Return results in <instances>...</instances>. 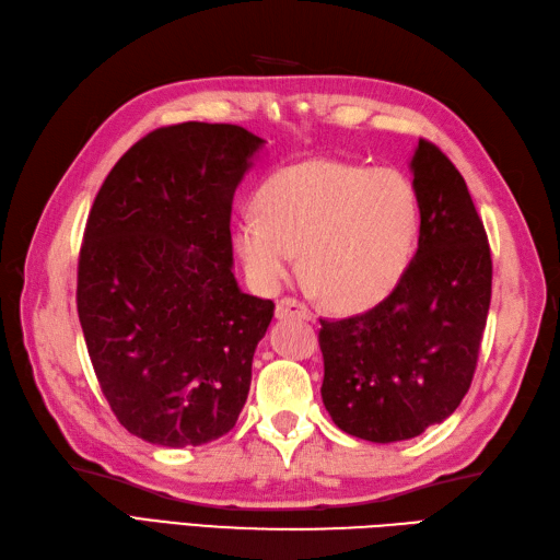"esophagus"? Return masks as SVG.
Listing matches in <instances>:
<instances>
[{
	"label": "esophagus",
	"instance_id": "1",
	"mask_svg": "<svg viewBox=\"0 0 560 560\" xmlns=\"http://www.w3.org/2000/svg\"><path fill=\"white\" fill-rule=\"evenodd\" d=\"M277 317L279 319H291V317L315 319V312H312L303 301H298V298H281L277 303Z\"/></svg>",
	"mask_w": 560,
	"mask_h": 560
}]
</instances>
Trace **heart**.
Returning <instances> with one entry per match:
<instances>
[{"label":"heart","mask_w":560,"mask_h":560,"mask_svg":"<svg viewBox=\"0 0 560 560\" xmlns=\"http://www.w3.org/2000/svg\"><path fill=\"white\" fill-rule=\"evenodd\" d=\"M418 233L420 198L406 174L317 160L267 180L259 214L238 219L236 250L265 291L291 275L301 253L305 277L327 303L360 310L396 289Z\"/></svg>","instance_id":"heart-1"}]
</instances>
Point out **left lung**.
<instances>
[{"label":"left lung","mask_w":560,"mask_h":560,"mask_svg":"<svg viewBox=\"0 0 560 560\" xmlns=\"http://www.w3.org/2000/svg\"><path fill=\"white\" fill-rule=\"evenodd\" d=\"M418 253L380 305L319 319L322 400L346 434L392 444L444 422L472 384L491 303L487 231L465 178L434 142L410 162Z\"/></svg>","instance_id":"obj_1"}]
</instances>
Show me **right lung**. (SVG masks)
Segmentation results:
<instances>
[{"label": "right lung", "instance_id": "add662e5", "mask_svg": "<svg viewBox=\"0 0 560 560\" xmlns=\"http://www.w3.org/2000/svg\"><path fill=\"white\" fill-rule=\"evenodd\" d=\"M265 145L241 126L186 121L140 138L90 210L78 319L109 408L150 444L231 432L275 303L233 277V192Z\"/></svg>", "mask_w": 560, "mask_h": 560}]
</instances>
